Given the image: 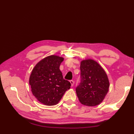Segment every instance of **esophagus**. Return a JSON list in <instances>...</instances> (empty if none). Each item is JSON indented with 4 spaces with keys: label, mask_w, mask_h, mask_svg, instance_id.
I'll return each instance as SVG.
<instances>
[{
    "label": "esophagus",
    "mask_w": 134,
    "mask_h": 134,
    "mask_svg": "<svg viewBox=\"0 0 134 134\" xmlns=\"http://www.w3.org/2000/svg\"><path fill=\"white\" fill-rule=\"evenodd\" d=\"M70 83H71V87H72V86H73V85H74V81L73 80H70Z\"/></svg>",
    "instance_id": "34e87169"
}]
</instances>
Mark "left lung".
Returning <instances> with one entry per match:
<instances>
[{
    "mask_svg": "<svg viewBox=\"0 0 134 134\" xmlns=\"http://www.w3.org/2000/svg\"><path fill=\"white\" fill-rule=\"evenodd\" d=\"M109 87L107 74L98 63L90 59L81 62L80 83L76 87V91L83 105H99L107 94Z\"/></svg>",
    "mask_w": 134,
    "mask_h": 134,
    "instance_id": "left-lung-1",
    "label": "left lung"
}]
</instances>
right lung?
I'll return each mask as SVG.
<instances>
[{
  "label": "right lung",
  "instance_id": "right-lung-1",
  "mask_svg": "<svg viewBox=\"0 0 134 134\" xmlns=\"http://www.w3.org/2000/svg\"><path fill=\"white\" fill-rule=\"evenodd\" d=\"M63 58L50 55L42 59L32 71L29 77L31 91L41 103L53 106L59 102L71 83L64 80L60 65Z\"/></svg>",
  "mask_w": 134,
  "mask_h": 134
}]
</instances>
